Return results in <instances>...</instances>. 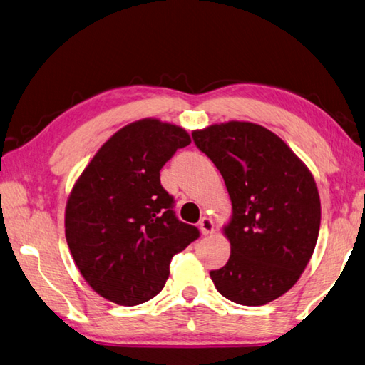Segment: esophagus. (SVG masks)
Masks as SVG:
<instances>
[{
	"instance_id": "esophagus-1",
	"label": "esophagus",
	"mask_w": 365,
	"mask_h": 365,
	"mask_svg": "<svg viewBox=\"0 0 365 365\" xmlns=\"http://www.w3.org/2000/svg\"><path fill=\"white\" fill-rule=\"evenodd\" d=\"M198 227H200V232L203 233V235H210V233L215 232V224H212L210 217H202V221H200V224H198Z\"/></svg>"
}]
</instances>
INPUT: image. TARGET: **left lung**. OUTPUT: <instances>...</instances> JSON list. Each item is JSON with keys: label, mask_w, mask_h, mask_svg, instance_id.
I'll list each match as a JSON object with an SVG mask.
<instances>
[{"label": "left lung", "mask_w": 365, "mask_h": 365, "mask_svg": "<svg viewBox=\"0 0 365 365\" xmlns=\"http://www.w3.org/2000/svg\"><path fill=\"white\" fill-rule=\"evenodd\" d=\"M192 138L221 171L232 200L224 227L230 257L210 277L225 299L265 305L297 283L313 256L321 224L314 178L279 136L257 123H215Z\"/></svg>", "instance_id": "8db88e82"}]
</instances>
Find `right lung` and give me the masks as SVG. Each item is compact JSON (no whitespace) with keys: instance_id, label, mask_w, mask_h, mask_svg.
<instances>
[{"instance_id":"add662e5","label":"right lung","mask_w":365,"mask_h":365,"mask_svg":"<svg viewBox=\"0 0 365 365\" xmlns=\"http://www.w3.org/2000/svg\"><path fill=\"white\" fill-rule=\"evenodd\" d=\"M190 144L184 128L141 119L115 132L73 185L65 235L74 264L92 289L118 305L159 294L170 262L200 232L181 222L160 170Z\"/></svg>"}]
</instances>
